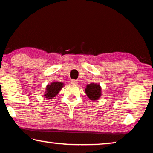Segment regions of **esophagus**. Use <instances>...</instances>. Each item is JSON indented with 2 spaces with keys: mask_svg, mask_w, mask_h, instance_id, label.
Segmentation results:
<instances>
[{
  "mask_svg": "<svg viewBox=\"0 0 153 153\" xmlns=\"http://www.w3.org/2000/svg\"><path fill=\"white\" fill-rule=\"evenodd\" d=\"M71 84H74V85H76L77 84V81L76 79H71Z\"/></svg>",
  "mask_w": 153,
  "mask_h": 153,
  "instance_id": "esophagus-1",
  "label": "esophagus"
}]
</instances>
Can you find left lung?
<instances>
[{
    "label": "left lung",
    "instance_id": "left-lung-1",
    "mask_svg": "<svg viewBox=\"0 0 153 153\" xmlns=\"http://www.w3.org/2000/svg\"><path fill=\"white\" fill-rule=\"evenodd\" d=\"M85 92L90 100H96L101 96V88L99 84L92 83L87 85Z\"/></svg>",
    "mask_w": 153,
    "mask_h": 153
}]
</instances>
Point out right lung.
Segmentation results:
<instances>
[{
	"mask_svg": "<svg viewBox=\"0 0 153 153\" xmlns=\"http://www.w3.org/2000/svg\"><path fill=\"white\" fill-rule=\"evenodd\" d=\"M63 87V84L62 82H54L51 84H48L46 88V92L45 96L46 98L52 99L58 94L59 91Z\"/></svg>",
	"mask_w": 153,
	"mask_h": 153,
	"instance_id": "right-lung-1",
	"label": "right lung"
}]
</instances>
